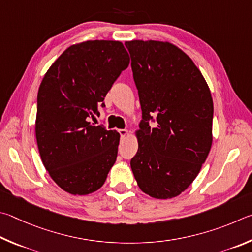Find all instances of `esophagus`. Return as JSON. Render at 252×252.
I'll return each instance as SVG.
<instances>
[{
	"label": "esophagus",
	"instance_id": "1",
	"mask_svg": "<svg viewBox=\"0 0 252 252\" xmlns=\"http://www.w3.org/2000/svg\"><path fill=\"white\" fill-rule=\"evenodd\" d=\"M118 133L121 134L122 137H126V136L128 135V130H127V129H119Z\"/></svg>",
	"mask_w": 252,
	"mask_h": 252
}]
</instances>
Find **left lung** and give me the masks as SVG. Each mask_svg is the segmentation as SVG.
<instances>
[{
	"mask_svg": "<svg viewBox=\"0 0 252 252\" xmlns=\"http://www.w3.org/2000/svg\"><path fill=\"white\" fill-rule=\"evenodd\" d=\"M125 45L143 112L131 170L145 193L169 199L190 186L210 152L213 97L192 60L174 44L136 39ZM153 116L156 127L148 125Z\"/></svg>",
	"mask_w": 252,
	"mask_h": 252,
	"instance_id": "obj_1",
	"label": "left lung"
}]
</instances>
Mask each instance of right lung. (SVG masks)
Segmentation results:
<instances>
[{
    "label": "right lung",
    "mask_w": 252,
    "mask_h": 252,
    "mask_svg": "<svg viewBox=\"0 0 252 252\" xmlns=\"http://www.w3.org/2000/svg\"><path fill=\"white\" fill-rule=\"evenodd\" d=\"M129 65L119 41H86L69 46L44 75L37 94L35 135L45 169L72 195L103 186L116 161L119 135L95 126L104 98Z\"/></svg>",
    "instance_id": "right-lung-1"
}]
</instances>
